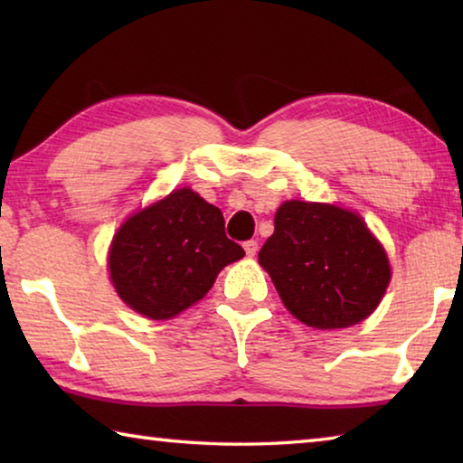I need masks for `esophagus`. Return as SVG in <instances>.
Returning a JSON list of instances; mask_svg holds the SVG:
<instances>
[{
    "instance_id": "1",
    "label": "esophagus",
    "mask_w": 463,
    "mask_h": 463,
    "mask_svg": "<svg viewBox=\"0 0 463 463\" xmlns=\"http://www.w3.org/2000/svg\"><path fill=\"white\" fill-rule=\"evenodd\" d=\"M242 247H245V253H247L249 257H255L257 250H260V242L250 239V241H245V245H242Z\"/></svg>"
}]
</instances>
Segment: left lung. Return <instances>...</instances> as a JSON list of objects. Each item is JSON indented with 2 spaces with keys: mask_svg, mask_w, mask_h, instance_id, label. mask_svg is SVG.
I'll return each instance as SVG.
<instances>
[{
  "mask_svg": "<svg viewBox=\"0 0 463 463\" xmlns=\"http://www.w3.org/2000/svg\"><path fill=\"white\" fill-rule=\"evenodd\" d=\"M260 263L286 308L315 328L370 317L390 281L388 257L365 222L328 203H281Z\"/></svg>",
  "mask_w": 463,
  "mask_h": 463,
  "instance_id": "8db88e82",
  "label": "left lung"
}]
</instances>
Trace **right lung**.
Returning a JSON list of instances; mask_svg holds the SVG:
<instances>
[{"label":"right lung","mask_w":463,"mask_h":463,"mask_svg":"<svg viewBox=\"0 0 463 463\" xmlns=\"http://www.w3.org/2000/svg\"><path fill=\"white\" fill-rule=\"evenodd\" d=\"M242 255L226 237L221 210L184 187L130 216L116 232L108 263L130 308L165 320L206 296L218 271Z\"/></svg>","instance_id":"1"}]
</instances>
